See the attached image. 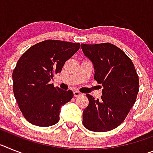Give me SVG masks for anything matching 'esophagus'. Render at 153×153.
<instances>
[{"label": "esophagus", "mask_w": 153, "mask_h": 153, "mask_svg": "<svg viewBox=\"0 0 153 153\" xmlns=\"http://www.w3.org/2000/svg\"><path fill=\"white\" fill-rule=\"evenodd\" d=\"M74 97H80V96L83 95V93H81L80 92L78 91V90H74Z\"/></svg>", "instance_id": "1"}]
</instances>
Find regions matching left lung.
I'll return each instance as SVG.
<instances>
[{
  "label": "left lung",
  "instance_id": "obj_1",
  "mask_svg": "<svg viewBox=\"0 0 153 153\" xmlns=\"http://www.w3.org/2000/svg\"><path fill=\"white\" fill-rule=\"evenodd\" d=\"M93 62L94 79L102 86L101 99L86 94L88 106L83 112V124L93 132H107L123 122L136 100L139 76L130 58L114 44H81Z\"/></svg>",
  "mask_w": 153,
  "mask_h": 153
}]
</instances>
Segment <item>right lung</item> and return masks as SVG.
Masks as SVG:
<instances>
[{
  "mask_svg": "<svg viewBox=\"0 0 153 153\" xmlns=\"http://www.w3.org/2000/svg\"><path fill=\"white\" fill-rule=\"evenodd\" d=\"M79 47V43L47 40L30 47L20 57L12 74L13 90L30 123L47 127L58 123L60 107L71 100L74 93L54 87L50 81Z\"/></svg>",
  "mask_w": 153,
  "mask_h": 153,
  "instance_id": "right-lung-1",
  "label": "right lung"
}]
</instances>
